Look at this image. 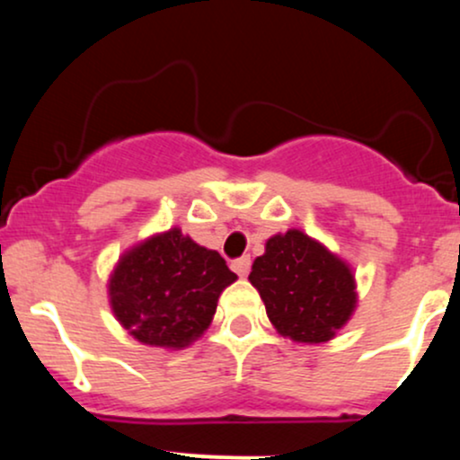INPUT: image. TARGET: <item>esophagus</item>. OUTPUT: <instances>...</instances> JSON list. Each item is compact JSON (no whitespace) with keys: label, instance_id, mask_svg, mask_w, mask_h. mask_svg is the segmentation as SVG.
<instances>
[{"label":"esophagus","instance_id":"obj_1","mask_svg":"<svg viewBox=\"0 0 460 460\" xmlns=\"http://www.w3.org/2000/svg\"><path fill=\"white\" fill-rule=\"evenodd\" d=\"M231 268H234V272L240 274V277H246L248 270H251V257H240V260H234L231 261Z\"/></svg>","mask_w":460,"mask_h":460}]
</instances>
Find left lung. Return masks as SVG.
<instances>
[{
	"label": "left lung",
	"instance_id": "left-lung-1",
	"mask_svg": "<svg viewBox=\"0 0 460 460\" xmlns=\"http://www.w3.org/2000/svg\"><path fill=\"white\" fill-rule=\"evenodd\" d=\"M248 281L260 292L274 329L298 344L332 340L357 307L350 266L298 229L266 242Z\"/></svg>",
	"mask_w": 460,
	"mask_h": 460
}]
</instances>
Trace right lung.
<instances>
[{"mask_svg": "<svg viewBox=\"0 0 460 460\" xmlns=\"http://www.w3.org/2000/svg\"><path fill=\"white\" fill-rule=\"evenodd\" d=\"M235 279L218 252L175 226L120 257L110 277V305L142 344L186 348L203 335L220 294Z\"/></svg>", "mask_w": 460, "mask_h": 460, "instance_id": "right-lung-1", "label": "right lung"}]
</instances>
